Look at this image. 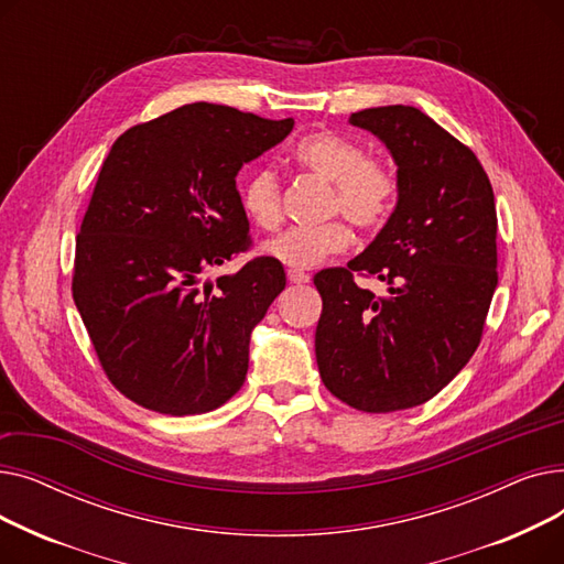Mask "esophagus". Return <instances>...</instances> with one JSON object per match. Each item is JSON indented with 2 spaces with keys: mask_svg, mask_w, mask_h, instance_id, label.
Listing matches in <instances>:
<instances>
[{
  "mask_svg": "<svg viewBox=\"0 0 564 564\" xmlns=\"http://www.w3.org/2000/svg\"><path fill=\"white\" fill-rule=\"evenodd\" d=\"M288 281L300 285V283H308L311 276L306 272H302V270H288Z\"/></svg>",
  "mask_w": 564,
  "mask_h": 564,
  "instance_id": "1",
  "label": "esophagus"
}]
</instances>
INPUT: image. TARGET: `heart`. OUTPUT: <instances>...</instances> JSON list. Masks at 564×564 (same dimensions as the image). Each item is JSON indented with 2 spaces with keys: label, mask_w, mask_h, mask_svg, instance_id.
Masks as SVG:
<instances>
[{
  "label": "heart",
  "mask_w": 564,
  "mask_h": 564,
  "mask_svg": "<svg viewBox=\"0 0 564 564\" xmlns=\"http://www.w3.org/2000/svg\"><path fill=\"white\" fill-rule=\"evenodd\" d=\"M294 162L322 181L332 183L329 213H340L357 228L375 230L393 213L398 181L364 148L334 132H313L294 145ZM245 215L260 228L272 230L281 221V185L272 169L260 166L249 173L240 192ZM349 230L340 221L315 228H288L262 245V253L290 270H311L324 258L345 251Z\"/></svg>",
  "instance_id": "1"
}]
</instances>
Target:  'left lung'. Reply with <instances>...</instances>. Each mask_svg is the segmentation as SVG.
Listing matches in <instances>:
<instances>
[{"label":"left lung","mask_w":564,"mask_h":564,"mask_svg":"<svg viewBox=\"0 0 564 564\" xmlns=\"http://www.w3.org/2000/svg\"><path fill=\"white\" fill-rule=\"evenodd\" d=\"M349 123L387 145L398 200L364 253L315 274V357L338 400L389 413L434 398L478 349L498 285L496 203L478 158L421 109L370 107ZM354 273L387 282L390 297Z\"/></svg>","instance_id":"obj_1"}]
</instances>
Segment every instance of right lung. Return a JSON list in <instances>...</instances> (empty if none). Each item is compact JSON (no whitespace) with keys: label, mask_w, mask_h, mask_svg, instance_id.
I'll use <instances>...</instances> for the list:
<instances>
[{"label":"right lung","mask_w":564,"mask_h":564,"mask_svg":"<svg viewBox=\"0 0 564 564\" xmlns=\"http://www.w3.org/2000/svg\"><path fill=\"white\" fill-rule=\"evenodd\" d=\"M292 128L194 102L113 141L77 235L73 300L132 402L189 416L240 391L251 332L285 272L267 256L217 281L207 272L249 242L237 173Z\"/></svg>","instance_id":"add662e5"}]
</instances>
